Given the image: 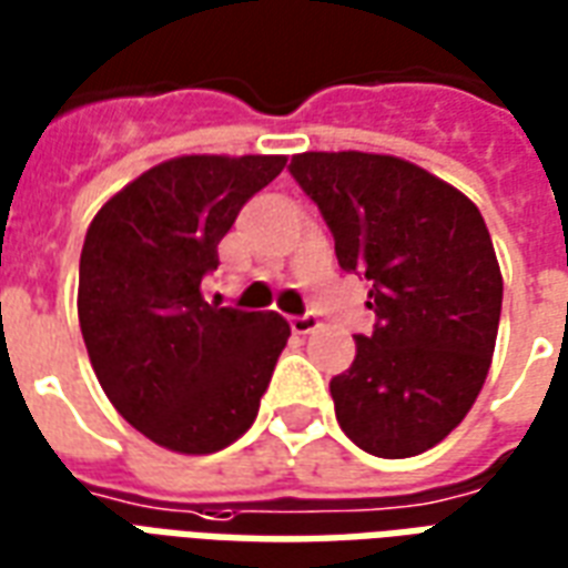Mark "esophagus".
<instances>
[{
  "label": "esophagus",
  "instance_id": "34e87169",
  "mask_svg": "<svg viewBox=\"0 0 568 568\" xmlns=\"http://www.w3.org/2000/svg\"><path fill=\"white\" fill-rule=\"evenodd\" d=\"M321 326V321H317V314L314 312H305V314H296V317H290V329L296 335H308L314 333Z\"/></svg>",
  "mask_w": 568,
  "mask_h": 568
}]
</instances>
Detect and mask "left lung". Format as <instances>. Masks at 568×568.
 <instances>
[{"instance_id":"obj_1","label":"left lung","mask_w":568,"mask_h":568,"mask_svg":"<svg viewBox=\"0 0 568 568\" xmlns=\"http://www.w3.org/2000/svg\"><path fill=\"white\" fill-rule=\"evenodd\" d=\"M290 175L329 226L338 266L372 281L375 326L329 381L345 436L375 457L438 445L481 393L503 275L481 211L420 165L308 151Z\"/></svg>"}]
</instances>
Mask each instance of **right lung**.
<instances>
[{"instance_id":"1","label":"right lung","mask_w":568,"mask_h":568,"mask_svg":"<svg viewBox=\"0 0 568 568\" xmlns=\"http://www.w3.org/2000/svg\"><path fill=\"white\" fill-rule=\"evenodd\" d=\"M284 156H178L99 211L78 272V321L102 390L139 433L214 454L247 433L290 324L202 300L217 244Z\"/></svg>"}]
</instances>
